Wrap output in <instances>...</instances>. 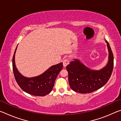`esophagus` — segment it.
<instances>
[{
	"label": "esophagus",
	"mask_w": 121,
	"mask_h": 121,
	"mask_svg": "<svg viewBox=\"0 0 121 121\" xmlns=\"http://www.w3.org/2000/svg\"><path fill=\"white\" fill-rule=\"evenodd\" d=\"M69 61L68 60V59H65V60H63V67H66L67 65L69 64Z\"/></svg>",
	"instance_id": "obj_1"
}]
</instances>
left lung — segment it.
Returning <instances> with one entry per match:
<instances>
[{"label": "left lung", "instance_id": "left-lung-1", "mask_svg": "<svg viewBox=\"0 0 121 121\" xmlns=\"http://www.w3.org/2000/svg\"><path fill=\"white\" fill-rule=\"evenodd\" d=\"M108 60L105 67L95 70L90 69L78 59H73L66 67L68 72V81L73 91L81 93H89L105 85L111 76L114 66V56L108 42Z\"/></svg>", "mask_w": 121, "mask_h": 121}]
</instances>
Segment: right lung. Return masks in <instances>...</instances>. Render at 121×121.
Returning <instances> with one entry per match:
<instances>
[{
  "instance_id": "right-lung-1",
  "label": "right lung",
  "mask_w": 121,
  "mask_h": 121,
  "mask_svg": "<svg viewBox=\"0 0 121 121\" xmlns=\"http://www.w3.org/2000/svg\"><path fill=\"white\" fill-rule=\"evenodd\" d=\"M15 48L12 60L13 70L16 82L26 93L35 96H43L50 93L54 86L55 81L63 68L62 62L53 65L43 73L37 76L27 77L22 75L16 68L15 56Z\"/></svg>"
}]
</instances>
